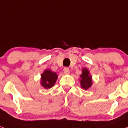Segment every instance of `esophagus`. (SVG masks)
I'll list each match as a JSON object with an SVG mask.
<instances>
[{"mask_svg": "<svg viewBox=\"0 0 128 128\" xmlns=\"http://www.w3.org/2000/svg\"><path fill=\"white\" fill-rule=\"evenodd\" d=\"M63 71H64V73L66 74H69V73H70V70H69L68 67H64V69H63Z\"/></svg>", "mask_w": 128, "mask_h": 128, "instance_id": "obj_1", "label": "esophagus"}]
</instances>
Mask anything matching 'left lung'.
<instances>
[{"instance_id":"left-lung-1","label":"left lung","mask_w":128,"mask_h":128,"mask_svg":"<svg viewBox=\"0 0 128 128\" xmlns=\"http://www.w3.org/2000/svg\"><path fill=\"white\" fill-rule=\"evenodd\" d=\"M89 71L86 68H84L82 74L80 75L81 86L83 89L87 90L92 86V77L89 74Z\"/></svg>"}]
</instances>
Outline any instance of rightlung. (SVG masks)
<instances>
[{"label":"right lung","instance_id":"add662e5","mask_svg":"<svg viewBox=\"0 0 128 128\" xmlns=\"http://www.w3.org/2000/svg\"><path fill=\"white\" fill-rule=\"evenodd\" d=\"M58 76L54 72L46 70L41 75V84L45 89H49L54 85Z\"/></svg>","mask_w":128,"mask_h":128}]
</instances>
